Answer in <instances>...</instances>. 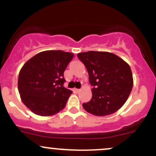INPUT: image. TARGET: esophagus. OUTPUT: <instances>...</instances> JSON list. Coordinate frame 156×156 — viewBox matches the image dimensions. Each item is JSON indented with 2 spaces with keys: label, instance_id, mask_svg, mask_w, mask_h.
I'll use <instances>...</instances> for the list:
<instances>
[{
  "label": "esophagus",
  "instance_id": "esophagus-1",
  "mask_svg": "<svg viewBox=\"0 0 156 156\" xmlns=\"http://www.w3.org/2000/svg\"><path fill=\"white\" fill-rule=\"evenodd\" d=\"M73 91H74V92H76V93H78V92H80V89H73Z\"/></svg>",
  "mask_w": 156,
  "mask_h": 156
}]
</instances>
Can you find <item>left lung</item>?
Masks as SVG:
<instances>
[{"mask_svg":"<svg viewBox=\"0 0 156 156\" xmlns=\"http://www.w3.org/2000/svg\"><path fill=\"white\" fill-rule=\"evenodd\" d=\"M89 73L92 98L83 108L94 116L103 117L117 112L128 100L133 85V75L127 62L109 52L78 53Z\"/></svg>","mask_w":156,"mask_h":156,"instance_id":"obj_1","label":"left lung"}]
</instances>
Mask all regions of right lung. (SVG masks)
Here are the masks:
<instances>
[{"instance_id":"right-lung-1","label":"right lung","mask_w":156,"mask_h":156,"mask_svg":"<svg viewBox=\"0 0 156 156\" xmlns=\"http://www.w3.org/2000/svg\"><path fill=\"white\" fill-rule=\"evenodd\" d=\"M74 54L45 51L27 61L20 71L18 91L23 103L35 114L48 117L65 107L73 92L64 88V72Z\"/></svg>"}]
</instances>
